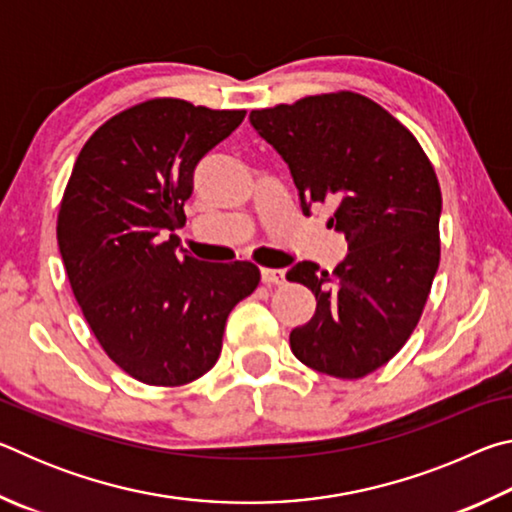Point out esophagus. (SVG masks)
Here are the masks:
<instances>
[{"instance_id":"obj_1","label":"esophagus","mask_w":512,"mask_h":512,"mask_svg":"<svg viewBox=\"0 0 512 512\" xmlns=\"http://www.w3.org/2000/svg\"><path fill=\"white\" fill-rule=\"evenodd\" d=\"M284 271L282 268H262V282L264 284H282L284 282Z\"/></svg>"}]
</instances>
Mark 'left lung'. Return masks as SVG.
I'll return each instance as SVG.
<instances>
[{"mask_svg": "<svg viewBox=\"0 0 512 512\" xmlns=\"http://www.w3.org/2000/svg\"><path fill=\"white\" fill-rule=\"evenodd\" d=\"M250 124L289 164L300 207L329 203V228L348 239L332 273L314 262L287 280L316 296V314L291 329V352L325 375L359 379L409 339L440 262L443 196L418 140L379 103L318 94L250 112Z\"/></svg>", "mask_w": 512, "mask_h": 512, "instance_id": "8db88e82", "label": "left lung"}]
</instances>
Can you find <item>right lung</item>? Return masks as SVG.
<instances>
[{
  "label": "right lung",
  "instance_id": "right-lung-1",
  "mask_svg": "<svg viewBox=\"0 0 512 512\" xmlns=\"http://www.w3.org/2000/svg\"><path fill=\"white\" fill-rule=\"evenodd\" d=\"M246 110L144 101L108 119L76 158L58 248L85 320L128 375L183 386L221 354L232 307L257 289L250 262H198L178 248L196 164Z\"/></svg>",
  "mask_w": 512,
  "mask_h": 512
}]
</instances>
